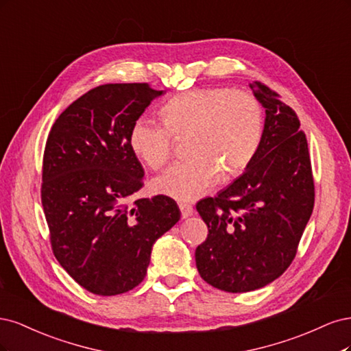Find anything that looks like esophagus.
Returning <instances> with one entry per match:
<instances>
[{"instance_id":"1","label":"esophagus","mask_w":351,"mask_h":351,"mask_svg":"<svg viewBox=\"0 0 351 351\" xmlns=\"http://www.w3.org/2000/svg\"><path fill=\"white\" fill-rule=\"evenodd\" d=\"M179 210H180V214H182V219H188L194 214V208H192L189 204H185V202H180Z\"/></svg>"}]
</instances>
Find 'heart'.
<instances>
[{
  "label": "heart",
  "mask_w": 351,
  "mask_h": 351,
  "mask_svg": "<svg viewBox=\"0 0 351 351\" xmlns=\"http://www.w3.org/2000/svg\"><path fill=\"white\" fill-rule=\"evenodd\" d=\"M163 122L141 115L130 130L132 152L152 169L162 167L173 152L175 135L188 138L191 157L176 162L153 180L159 194L194 201L224 178L250 166L264 132L263 108L243 90L198 87L167 100Z\"/></svg>",
  "instance_id": "heart-1"
}]
</instances>
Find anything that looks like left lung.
I'll use <instances>...</instances> for the list:
<instances>
[{"mask_svg":"<svg viewBox=\"0 0 351 351\" xmlns=\"http://www.w3.org/2000/svg\"><path fill=\"white\" fill-rule=\"evenodd\" d=\"M250 86L265 108L259 149L239 178L197 204L208 226L195 250L198 273L229 293L261 289L285 273L315 201L308 141L296 112L267 86Z\"/></svg>","mask_w":351,"mask_h":351,"instance_id":"left-lung-1","label":"left lung"}]
</instances>
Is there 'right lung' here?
<instances>
[{
    "label": "right lung",
    "mask_w": 351,
    "mask_h": 351,
    "mask_svg": "<svg viewBox=\"0 0 351 351\" xmlns=\"http://www.w3.org/2000/svg\"><path fill=\"white\" fill-rule=\"evenodd\" d=\"M163 95L147 83L90 90L55 121L43 153L42 206L55 258L99 296L138 286L154 242L180 219L166 195L135 199L144 171L130 130Z\"/></svg>",
    "instance_id": "obj_1"
}]
</instances>
